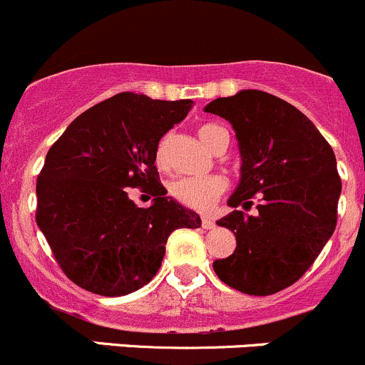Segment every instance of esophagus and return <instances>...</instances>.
<instances>
[{
    "instance_id": "34e87169",
    "label": "esophagus",
    "mask_w": 365,
    "mask_h": 365,
    "mask_svg": "<svg viewBox=\"0 0 365 365\" xmlns=\"http://www.w3.org/2000/svg\"><path fill=\"white\" fill-rule=\"evenodd\" d=\"M202 227H204V229H215L216 223L215 220L209 218V216H204V218H202Z\"/></svg>"
}]
</instances>
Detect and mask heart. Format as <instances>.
<instances>
[{"label":"heart","mask_w":365,"mask_h":365,"mask_svg":"<svg viewBox=\"0 0 365 365\" xmlns=\"http://www.w3.org/2000/svg\"><path fill=\"white\" fill-rule=\"evenodd\" d=\"M222 131H225L223 128L215 124H205L198 129V136L204 142V145L207 149H211L215 138ZM158 163L163 165L167 161V142L160 143V149L156 154ZM227 190V181L220 175H209V178H184L179 181L172 182L170 191L175 198L184 205L191 209H197V211H207L209 207L215 205V202L218 200L220 195Z\"/></svg>","instance_id":"heart-1"}]
</instances>
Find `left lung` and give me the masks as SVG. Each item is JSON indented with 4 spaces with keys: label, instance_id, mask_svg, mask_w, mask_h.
<instances>
[{
    "label": "left lung",
    "instance_id": "obj_1",
    "mask_svg": "<svg viewBox=\"0 0 365 365\" xmlns=\"http://www.w3.org/2000/svg\"><path fill=\"white\" fill-rule=\"evenodd\" d=\"M230 122L241 156L240 184L220 218L236 236V250L212 262L227 286L268 297L293 286L310 268L337 223L341 178L331 147L300 110L261 90H240L204 108Z\"/></svg>",
    "mask_w": 365,
    "mask_h": 365
}]
</instances>
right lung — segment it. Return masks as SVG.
<instances>
[{
  "instance_id": "obj_1",
  "label": "right lung",
  "mask_w": 365,
  "mask_h": 365,
  "mask_svg": "<svg viewBox=\"0 0 365 365\" xmlns=\"http://www.w3.org/2000/svg\"><path fill=\"white\" fill-rule=\"evenodd\" d=\"M191 101L122 92L68 124L37 179V225L65 275L90 293L124 297L153 280L175 229H198L200 216L160 184L158 143ZM149 187L150 208L128 198Z\"/></svg>"
}]
</instances>
